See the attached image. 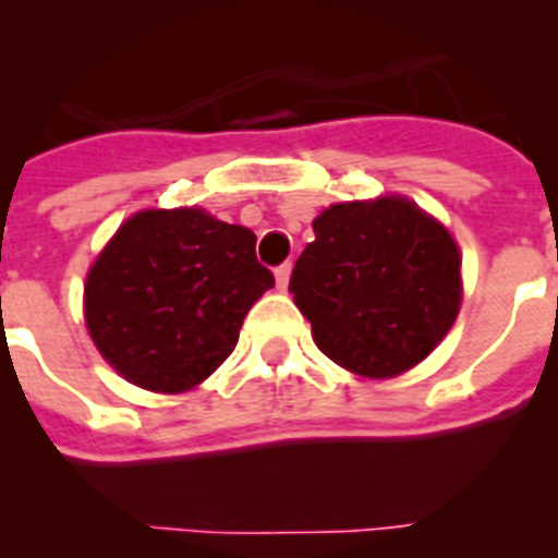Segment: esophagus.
Returning a JSON list of instances; mask_svg holds the SVG:
<instances>
[{"mask_svg":"<svg viewBox=\"0 0 558 558\" xmlns=\"http://www.w3.org/2000/svg\"><path fill=\"white\" fill-rule=\"evenodd\" d=\"M288 282H290V263H284L276 268V288L288 290Z\"/></svg>","mask_w":558,"mask_h":558,"instance_id":"1","label":"esophagus"}]
</instances>
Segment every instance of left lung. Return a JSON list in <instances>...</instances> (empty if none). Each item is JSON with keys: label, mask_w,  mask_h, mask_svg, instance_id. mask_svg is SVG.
<instances>
[{"label": "left lung", "mask_w": 558, "mask_h": 558, "mask_svg": "<svg viewBox=\"0 0 558 558\" xmlns=\"http://www.w3.org/2000/svg\"><path fill=\"white\" fill-rule=\"evenodd\" d=\"M290 293L329 360L393 377L441 343L461 307L450 231L405 198L335 204L313 220Z\"/></svg>", "instance_id": "1"}]
</instances>
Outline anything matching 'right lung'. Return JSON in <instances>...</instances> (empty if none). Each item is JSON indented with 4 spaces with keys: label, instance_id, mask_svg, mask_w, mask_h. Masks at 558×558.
I'll list each match as a JSON object with an SVG mask.
<instances>
[{
    "label": "right lung",
    "instance_id": "obj_1",
    "mask_svg": "<svg viewBox=\"0 0 558 558\" xmlns=\"http://www.w3.org/2000/svg\"><path fill=\"white\" fill-rule=\"evenodd\" d=\"M274 274L256 236L204 209H147L113 234L86 279V324L102 357L133 386L179 393L234 352Z\"/></svg>",
    "mask_w": 558,
    "mask_h": 558
}]
</instances>
